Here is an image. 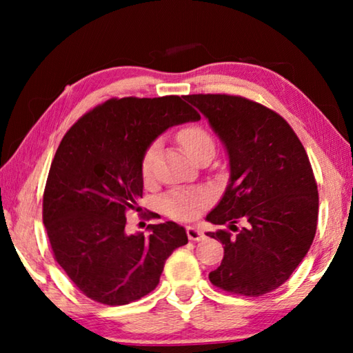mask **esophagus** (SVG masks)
Masks as SVG:
<instances>
[{"label":"esophagus","mask_w":353,"mask_h":353,"mask_svg":"<svg viewBox=\"0 0 353 353\" xmlns=\"http://www.w3.org/2000/svg\"><path fill=\"white\" fill-rule=\"evenodd\" d=\"M187 235H188V240H191V241H201V240H204V236H205L204 232L194 225L187 227Z\"/></svg>","instance_id":"34e87169"}]
</instances>
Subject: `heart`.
Segmentation results:
<instances>
[{
    "label": "heart",
    "mask_w": 353,
    "mask_h": 353,
    "mask_svg": "<svg viewBox=\"0 0 353 353\" xmlns=\"http://www.w3.org/2000/svg\"><path fill=\"white\" fill-rule=\"evenodd\" d=\"M179 141L183 146L185 151L191 159H198L199 155L205 151H214V140L212 134L208 132L199 124H191V126L183 128L177 135ZM159 143L155 141L149 146L141 157V176L145 181H149L154 174V163L157 157ZM213 202L212 191L205 188H194V190H172L168 194H165L160 201L162 210L168 216L181 221L194 219L198 214L210 205Z\"/></svg>",
    "instance_id": "obj_1"
}]
</instances>
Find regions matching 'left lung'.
Instances as JSON below:
<instances>
[{"label":"left lung","mask_w":353,"mask_h":353,"mask_svg":"<svg viewBox=\"0 0 353 353\" xmlns=\"http://www.w3.org/2000/svg\"><path fill=\"white\" fill-rule=\"evenodd\" d=\"M187 99L224 143L230 165L225 193L207 221L236 234L207 232L224 244V259L208 279L232 294H268L290 279L316 234L319 194L305 148L277 112L255 101L234 94Z\"/></svg>","instance_id":"obj_1"}]
</instances>
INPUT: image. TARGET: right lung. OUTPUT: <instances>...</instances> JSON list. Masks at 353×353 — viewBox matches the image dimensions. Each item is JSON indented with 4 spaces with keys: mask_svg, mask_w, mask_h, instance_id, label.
<instances>
[{
    "mask_svg": "<svg viewBox=\"0 0 353 353\" xmlns=\"http://www.w3.org/2000/svg\"><path fill=\"white\" fill-rule=\"evenodd\" d=\"M185 97L112 98L70 128L51 162L43 224L56 261L82 294L126 305L159 285L172 250L188 243L172 221L128 235L126 213L140 212L141 157L166 129L201 115Z\"/></svg>",
    "mask_w": 353,
    "mask_h": 353,
    "instance_id": "1",
    "label": "right lung"
}]
</instances>
